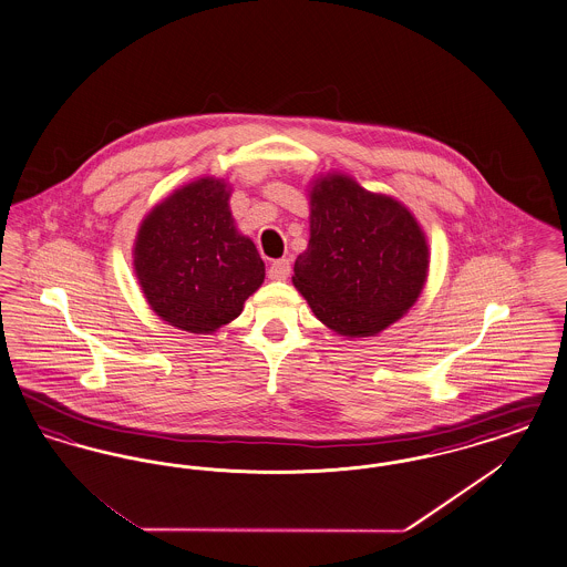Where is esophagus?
<instances>
[{"label":"esophagus","mask_w":567,"mask_h":567,"mask_svg":"<svg viewBox=\"0 0 567 567\" xmlns=\"http://www.w3.org/2000/svg\"><path fill=\"white\" fill-rule=\"evenodd\" d=\"M289 274H291V261L289 259L271 261L270 270H268V276H270L271 280H287Z\"/></svg>","instance_id":"1"}]
</instances>
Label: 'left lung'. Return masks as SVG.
<instances>
[{
    "mask_svg": "<svg viewBox=\"0 0 567 567\" xmlns=\"http://www.w3.org/2000/svg\"><path fill=\"white\" fill-rule=\"evenodd\" d=\"M427 240L400 202L327 174L310 190V243L293 285L321 323L365 338L395 323L421 296Z\"/></svg>",
    "mask_w": 567,
    "mask_h": 567,
    "instance_id": "1",
    "label": "left lung"
}]
</instances>
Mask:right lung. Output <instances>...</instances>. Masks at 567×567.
I'll return each mask as SVG.
<instances>
[{"mask_svg": "<svg viewBox=\"0 0 567 567\" xmlns=\"http://www.w3.org/2000/svg\"><path fill=\"white\" fill-rule=\"evenodd\" d=\"M135 276L151 308L183 331L234 321L266 276L252 240L240 236L223 181L202 178L172 193L140 225Z\"/></svg>", "mask_w": 567, "mask_h": 567, "instance_id": "add662e5", "label": "right lung"}]
</instances>
